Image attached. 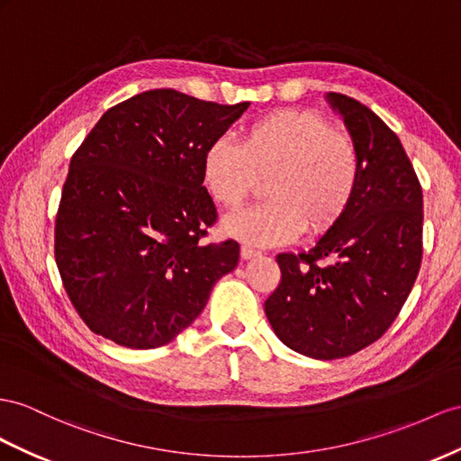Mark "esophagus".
Here are the masks:
<instances>
[{"mask_svg":"<svg viewBox=\"0 0 461 461\" xmlns=\"http://www.w3.org/2000/svg\"><path fill=\"white\" fill-rule=\"evenodd\" d=\"M241 257L245 258V261H249V258H255V257H261V251L253 249V247L249 245H241Z\"/></svg>","mask_w":461,"mask_h":461,"instance_id":"obj_1","label":"esophagus"}]
</instances>
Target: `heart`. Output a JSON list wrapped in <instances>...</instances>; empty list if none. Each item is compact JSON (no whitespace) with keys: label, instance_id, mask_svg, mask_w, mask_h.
I'll return each mask as SVG.
<instances>
[{"label":"heart","instance_id":"b5f03b06","mask_svg":"<svg viewBox=\"0 0 461 461\" xmlns=\"http://www.w3.org/2000/svg\"><path fill=\"white\" fill-rule=\"evenodd\" d=\"M210 196L238 208L265 179V203L226 221L233 238L276 245L331 228L350 206L360 179V158L350 136L312 111H275L243 128L241 141L212 140L203 158Z\"/></svg>","mask_w":461,"mask_h":461}]
</instances>
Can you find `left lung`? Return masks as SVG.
I'll return each instance as SVG.
<instances>
[{
  "label": "left lung",
  "mask_w": 461,
  "mask_h": 461,
  "mask_svg": "<svg viewBox=\"0 0 461 461\" xmlns=\"http://www.w3.org/2000/svg\"><path fill=\"white\" fill-rule=\"evenodd\" d=\"M325 99L358 149L357 193L310 251L276 257L282 278L265 302L282 343L317 360L350 357L380 339L422 258V188L397 134L357 99Z\"/></svg>",
  "instance_id": "left-lung-1"
}]
</instances>
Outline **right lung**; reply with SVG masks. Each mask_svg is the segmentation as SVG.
<instances>
[{
	"instance_id": "add662e5",
	"label": "right lung",
	"mask_w": 461,
	"mask_h": 461,
	"mask_svg": "<svg viewBox=\"0 0 461 461\" xmlns=\"http://www.w3.org/2000/svg\"><path fill=\"white\" fill-rule=\"evenodd\" d=\"M247 107L151 89L114 104L77 148L54 255L93 333L128 348L167 345L238 267V241L203 243L218 218L203 158Z\"/></svg>"
}]
</instances>
